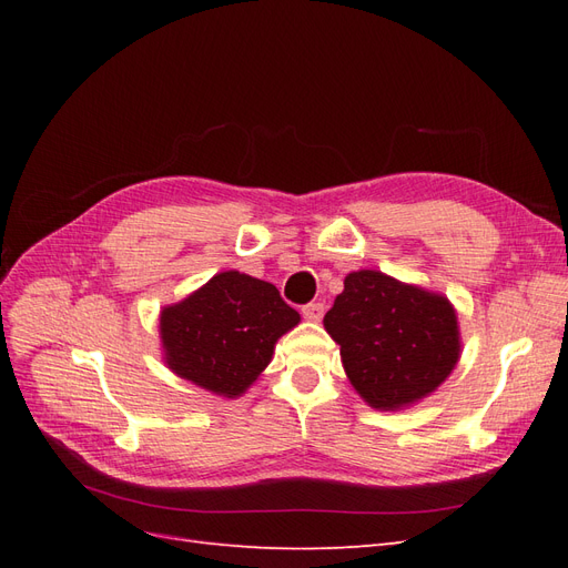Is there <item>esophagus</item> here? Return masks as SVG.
<instances>
[{
    "mask_svg": "<svg viewBox=\"0 0 568 568\" xmlns=\"http://www.w3.org/2000/svg\"><path fill=\"white\" fill-rule=\"evenodd\" d=\"M301 313H303V317H305V320L320 322V320L324 317V303H320V301H315V303H307V305H303V307H301Z\"/></svg>",
    "mask_w": 568,
    "mask_h": 568,
    "instance_id": "34e87169",
    "label": "esophagus"
}]
</instances>
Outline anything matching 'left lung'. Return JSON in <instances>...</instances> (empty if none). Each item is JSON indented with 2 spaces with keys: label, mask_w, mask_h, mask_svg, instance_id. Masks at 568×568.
Listing matches in <instances>:
<instances>
[{
  "label": "left lung",
  "mask_w": 568,
  "mask_h": 568,
  "mask_svg": "<svg viewBox=\"0 0 568 568\" xmlns=\"http://www.w3.org/2000/svg\"><path fill=\"white\" fill-rule=\"evenodd\" d=\"M324 329L341 346L351 384L379 409H398L436 390L459 357L448 298L382 272H351Z\"/></svg>",
  "instance_id": "8db88e82"
}]
</instances>
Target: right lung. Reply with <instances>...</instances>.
<instances>
[{"instance_id":"1","label":"right lung","mask_w":568,"mask_h":568,"mask_svg":"<svg viewBox=\"0 0 568 568\" xmlns=\"http://www.w3.org/2000/svg\"><path fill=\"white\" fill-rule=\"evenodd\" d=\"M298 322L277 286L230 270L165 307L161 338L170 369L234 398L267 367L274 343Z\"/></svg>"}]
</instances>
